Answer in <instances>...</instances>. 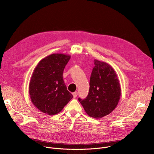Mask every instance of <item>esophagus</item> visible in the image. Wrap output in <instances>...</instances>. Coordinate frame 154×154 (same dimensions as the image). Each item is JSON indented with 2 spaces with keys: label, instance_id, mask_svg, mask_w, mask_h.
I'll return each instance as SVG.
<instances>
[{
  "label": "esophagus",
  "instance_id": "esophagus-1",
  "mask_svg": "<svg viewBox=\"0 0 154 154\" xmlns=\"http://www.w3.org/2000/svg\"><path fill=\"white\" fill-rule=\"evenodd\" d=\"M72 95H73V96H74V98H76L77 95H78V92H74V93L72 94Z\"/></svg>",
  "mask_w": 154,
  "mask_h": 154
}]
</instances>
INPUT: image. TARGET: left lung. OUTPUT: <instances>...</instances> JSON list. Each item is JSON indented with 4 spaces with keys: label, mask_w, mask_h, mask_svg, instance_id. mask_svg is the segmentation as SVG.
Here are the masks:
<instances>
[{
    "label": "left lung",
    "mask_w": 154,
    "mask_h": 154,
    "mask_svg": "<svg viewBox=\"0 0 154 154\" xmlns=\"http://www.w3.org/2000/svg\"><path fill=\"white\" fill-rule=\"evenodd\" d=\"M88 94L84 100L79 98V101L88 116L100 119L116 109L121 88L118 76L110 65L95 59Z\"/></svg>",
    "instance_id": "1"
}]
</instances>
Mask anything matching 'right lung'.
Here are the masks:
<instances>
[{
    "label": "right lung",
    "mask_w": 154,
    "mask_h": 154,
    "mask_svg": "<svg viewBox=\"0 0 154 154\" xmlns=\"http://www.w3.org/2000/svg\"><path fill=\"white\" fill-rule=\"evenodd\" d=\"M70 59L66 54L49 55L38 63L32 73L29 83L32 103L48 116L58 114L73 98L62 77Z\"/></svg>",
    "instance_id": "1"
}]
</instances>
